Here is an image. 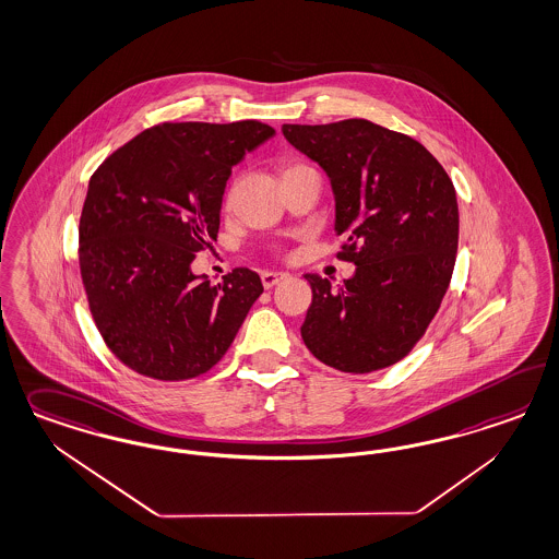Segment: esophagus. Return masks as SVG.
I'll return each mask as SVG.
<instances>
[{
	"label": "esophagus",
	"instance_id": "esophagus-1",
	"mask_svg": "<svg viewBox=\"0 0 559 559\" xmlns=\"http://www.w3.org/2000/svg\"><path fill=\"white\" fill-rule=\"evenodd\" d=\"M286 277H288V273H280V271H263V273H261V282H263V286L267 289L277 286V284L284 282Z\"/></svg>",
	"mask_w": 559,
	"mask_h": 559
}]
</instances>
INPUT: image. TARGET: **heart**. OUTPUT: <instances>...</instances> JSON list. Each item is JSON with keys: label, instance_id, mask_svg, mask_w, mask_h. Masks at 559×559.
<instances>
[{"label": "heart", "instance_id": "1", "mask_svg": "<svg viewBox=\"0 0 559 559\" xmlns=\"http://www.w3.org/2000/svg\"><path fill=\"white\" fill-rule=\"evenodd\" d=\"M292 168H294V166H292Z\"/></svg>", "mask_w": 559, "mask_h": 559}]
</instances>
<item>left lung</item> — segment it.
Listing matches in <instances>:
<instances>
[{
  "label": "left lung",
  "instance_id": "8db88e82",
  "mask_svg": "<svg viewBox=\"0 0 559 559\" xmlns=\"http://www.w3.org/2000/svg\"><path fill=\"white\" fill-rule=\"evenodd\" d=\"M284 138L319 164L335 195L342 288L305 277L312 305L300 329L326 366L366 374L405 358L432 323L451 284L459 205L442 164L414 138L366 119L284 126Z\"/></svg>",
  "mask_w": 559,
  "mask_h": 559
}]
</instances>
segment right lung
Returning <instances> with one entry per match:
<instances>
[{
	"label": "right lung",
	"instance_id": "add662e5",
	"mask_svg": "<svg viewBox=\"0 0 559 559\" xmlns=\"http://www.w3.org/2000/svg\"><path fill=\"white\" fill-rule=\"evenodd\" d=\"M273 135L259 121L163 123L92 175L80 273L108 349L138 374L187 380L207 372L263 294L247 267L212 284L191 263L216 240L233 166Z\"/></svg>",
	"mask_w": 559,
	"mask_h": 559
}]
</instances>
